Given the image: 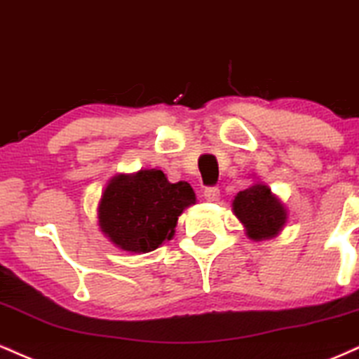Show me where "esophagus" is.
I'll use <instances>...</instances> for the list:
<instances>
[{
    "label": "esophagus",
    "instance_id": "34e87169",
    "mask_svg": "<svg viewBox=\"0 0 359 359\" xmlns=\"http://www.w3.org/2000/svg\"><path fill=\"white\" fill-rule=\"evenodd\" d=\"M203 196H205V200H208V201H218L220 200V189H218L217 187L205 188Z\"/></svg>",
    "mask_w": 359,
    "mask_h": 359
}]
</instances>
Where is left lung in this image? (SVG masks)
Segmentation results:
<instances>
[{
  "mask_svg": "<svg viewBox=\"0 0 359 359\" xmlns=\"http://www.w3.org/2000/svg\"><path fill=\"white\" fill-rule=\"evenodd\" d=\"M231 210L245 226L248 237L257 242L276 237L287 222L282 201L262 183L240 191L231 203Z\"/></svg>",
  "mask_w": 359,
  "mask_h": 359,
  "instance_id": "1",
  "label": "left lung"
}]
</instances>
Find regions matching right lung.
Instances as JSON below:
<instances>
[{
    "mask_svg": "<svg viewBox=\"0 0 359 359\" xmlns=\"http://www.w3.org/2000/svg\"><path fill=\"white\" fill-rule=\"evenodd\" d=\"M195 201L187 181L170 183L161 170L117 175L100 196L99 226L116 247L146 254L172 238L178 217Z\"/></svg>",
    "mask_w": 359,
    "mask_h": 359,
    "instance_id": "1",
    "label": "right lung"
}]
</instances>
